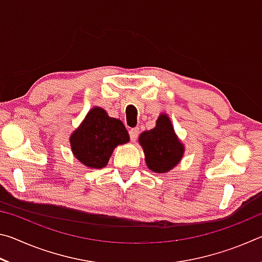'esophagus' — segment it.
I'll return each instance as SVG.
<instances>
[{
	"instance_id": "esophagus-1",
	"label": "esophagus",
	"mask_w": 262,
	"mask_h": 262,
	"mask_svg": "<svg viewBox=\"0 0 262 262\" xmlns=\"http://www.w3.org/2000/svg\"><path fill=\"white\" fill-rule=\"evenodd\" d=\"M140 134V128L136 127V128H132L129 130V136H130V140L133 142H135L137 140V137H139Z\"/></svg>"
}]
</instances>
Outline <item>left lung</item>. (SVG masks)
I'll return each instance as SVG.
<instances>
[{
    "mask_svg": "<svg viewBox=\"0 0 262 262\" xmlns=\"http://www.w3.org/2000/svg\"><path fill=\"white\" fill-rule=\"evenodd\" d=\"M139 142L143 148L147 166L157 173L172 170L184 156V144L176 135L166 114L159 115L156 127L142 133Z\"/></svg>",
    "mask_w": 262,
    "mask_h": 262,
    "instance_id": "left-lung-1",
    "label": "left lung"
}]
</instances>
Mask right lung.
<instances>
[{"mask_svg":"<svg viewBox=\"0 0 262 262\" xmlns=\"http://www.w3.org/2000/svg\"><path fill=\"white\" fill-rule=\"evenodd\" d=\"M129 141L123 123L110 118L103 108L94 107L70 136L72 151L83 165L103 168L119 144Z\"/></svg>","mask_w":262,"mask_h":262,"instance_id":"add662e5","label":"right lung"}]
</instances>
